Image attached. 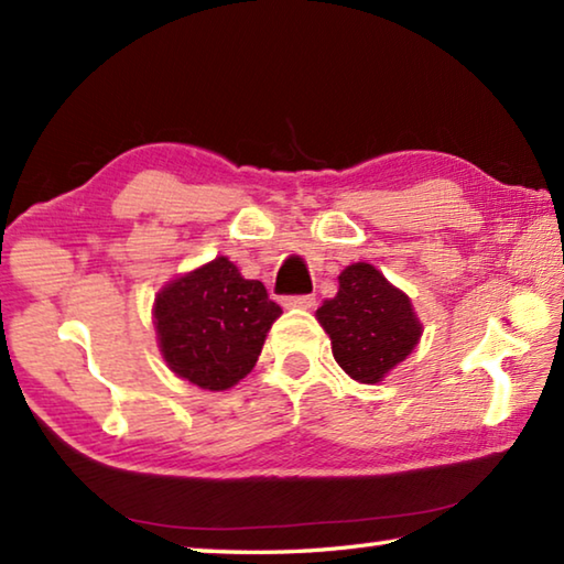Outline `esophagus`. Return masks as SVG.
<instances>
[{
    "label": "esophagus",
    "mask_w": 564,
    "mask_h": 564,
    "mask_svg": "<svg viewBox=\"0 0 564 564\" xmlns=\"http://www.w3.org/2000/svg\"><path fill=\"white\" fill-rule=\"evenodd\" d=\"M283 305L285 308H313L316 299H313V295H285Z\"/></svg>",
    "instance_id": "obj_1"
}]
</instances>
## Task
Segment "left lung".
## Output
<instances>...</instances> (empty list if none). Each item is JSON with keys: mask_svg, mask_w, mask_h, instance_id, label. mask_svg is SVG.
Returning a JSON list of instances; mask_svg holds the SVG:
<instances>
[{"mask_svg": "<svg viewBox=\"0 0 564 564\" xmlns=\"http://www.w3.org/2000/svg\"><path fill=\"white\" fill-rule=\"evenodd\" d=\"M336 299L318 308L333 356L350 378L378 383L417 346L420 323L408 295L370 263H352L338 275Z\"/></svg>", "mask_w": 564, "mask_h": 564, "instance_id": "left-lung-1", "label": "left lung"}]
</instances>
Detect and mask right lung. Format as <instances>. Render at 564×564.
<instances>
[{
	"label": "right lung",
	"instance_id": "obj_1",
	"mask_svg": "<svg viewBox=\"0 0 564 564\" xmlns=\"http://www.w3.org/2000/svg\"><path fill=\"white\" fill-rule=\"evenodd\" d=\"M279 316L265 285L246 281L224 256L171 281L154 308L171 370L204 390H226L251 373Z\"/></svg>",
	"mask_w": 564,
	"mask_h": 564
}]
</instances>
